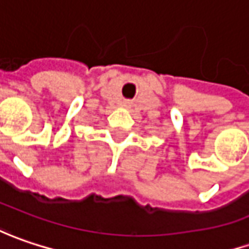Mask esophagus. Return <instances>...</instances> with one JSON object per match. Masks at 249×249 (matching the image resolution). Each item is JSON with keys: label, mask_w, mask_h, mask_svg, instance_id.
<instances>
[{"label": "esophagus", "mask_w": 249, "mask_h": 249, "mask_svg": "<svg viewBox=\"0 0 249 249\" xmlns=\"http://www.w3.org/2000/svg\"><path fill=\"white\" fill-rule=\"evenodd\" d=\"M129 104V102H124V106H128Z\"/></svg>", "instance_id": "esophagus-1"}]
</instances>
